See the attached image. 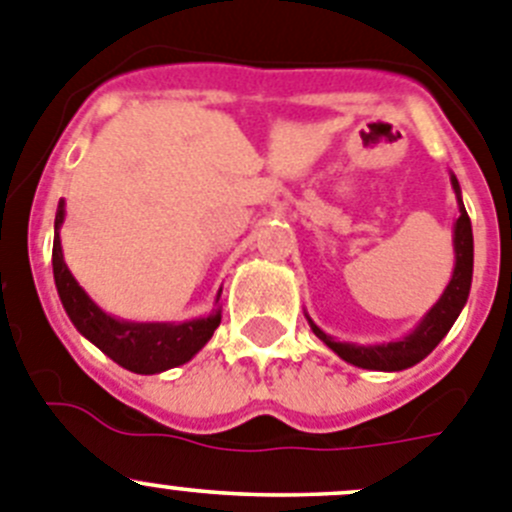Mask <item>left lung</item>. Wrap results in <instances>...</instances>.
<instances>
[{
	"mask_svg": "<svg viewBox=\"0 0 512 512\" xmlns=\"http://www.w3.org/2000/svg\"><path fill=\"white\" fill-rule=\"evenodd\" d=\"M450 181L452 189H455L457 209H460V217H457L455 229H452L455 270H452L450 283H447L444 293L439 295L437 303L422 315V321H419L407 336L386 343L336 341V338L328 336L326 331H321V328L315 326V323L310 321V315H305L315 336L321 338L336 356H341L346 364H353L358 366V369L369 371H404L409 369V366L419 364L422 358H427L429 353L437 348V343L450 333V328L455 326L457 315L465 308L472 285V224L465 212V204H462L460 181H457L455 174L450 176Z\"/></svg>",
	"mask_w": 512,
	"mask_h": 512,
	"instance_id": "8db88e82",
	"label": "left lung"
}]
</instances>
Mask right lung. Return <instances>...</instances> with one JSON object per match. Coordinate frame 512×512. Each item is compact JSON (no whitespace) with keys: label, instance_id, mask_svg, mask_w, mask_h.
I'll use <instances>...</instances> for the list:
<instances>
[{"label":"right lung","instance_id":"obj_1","mask_svg":"<svg viewBox=\"0 0 512 512\" xmlns=\"http://www.w3.org/2000/svg\"><path fill=\"white\" fill-rule=\"evenodd\" d=\"M65 222V199H60L55 214V242H52V275H55L57 295L62 300V308L78 328L80 336L88 338L93 346L108 358H113L118 366L133 371V374H161L174 366L186 364L197 356L209 338L214 336L217 326L222 323V308H219V295L214 305L217 308L207 318H194V321L181 323H138L123 321L116 315L105 313L95 305V300L80 288L73 272L65 265L60 247V227Z\"/></svg>","mask_w":512,"mask_h":512}]
</instances>
